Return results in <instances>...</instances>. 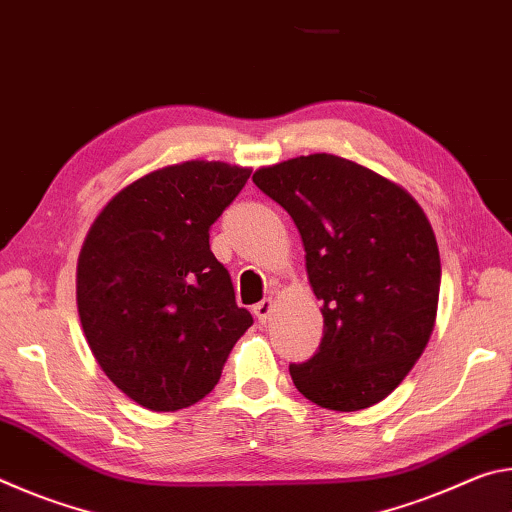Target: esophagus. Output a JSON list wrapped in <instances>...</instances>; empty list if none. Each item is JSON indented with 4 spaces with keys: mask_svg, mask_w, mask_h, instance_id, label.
Returning a JSON list of instances; mask_svg holds the SVG:
<instances>
[{
    "mask_svg": "<svg viewBox=\"0 0 512 512\" xmlns=\"http://www.w3.org/2000/svg\"><path fill=\"white\" fill-rule=\"evenodd\" d=\"M253 314L257 316L259 323H266V320L271 318V314H273V300L264 298L262 302H257V305L253 307Z\"/></svg>",
    "mask_w": 512,
    "mask_h": 512,
    "instance_id": "1",
    "label": "esophagus"
}]
</instances>
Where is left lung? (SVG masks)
<instances>
[{
    "label": "left lung",
    "instance_id": "8db88e82",
    "mask_svg": "<svg viewBox=\"0 0 512 512\" xmlns=\"http://www.w3.org/2000/svg\"><path fill=\"white\" fill-rule=\"evenodd\" d=\"M253 183L296 223L323 302V341L291 363L293 384L329 411L381 402L436 325L440 255L427 214L393 180L329 153L262 167Z\"/></svg>",
    "mask_w": 512,
    "mask_h": 512
}]
</instances>
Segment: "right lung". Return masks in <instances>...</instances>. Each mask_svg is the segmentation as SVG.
Returning <instances> with one entry per match:
<instances>
[{
    "instance_id": "add662e5",
    "label": "right lung",
    "mask_w": 512,
    "mask_h": 512,
    "mask_svg": "<svg viewBox=\"0 0 512 512\" xmlns=\"http://www.w3.org/2000/svg\"><path fill=\"white\" fill-rule=\"evenodd\" d=\"M248 178V167L228 162L169 164L126 185L90 225L76 266L85 339L144 409L203 400L253 325L210 250V225Z\"/></svg>"
}]
</instances>
